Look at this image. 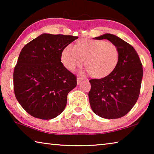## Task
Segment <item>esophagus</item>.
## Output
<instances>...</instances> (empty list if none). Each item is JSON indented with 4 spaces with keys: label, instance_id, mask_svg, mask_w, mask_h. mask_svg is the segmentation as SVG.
<instances>
[{
    "label": "esophagus",
    "instance_id": "34e87169",
    "mask_svg": "<svg viewBox=\"0 0 154 154\" xmlns=\"http://www.w3.org/2000/svg\"><path fill=\"white\" fill-rule=\"evenodd\" d=\"M83 77H78L77 78V84L79 85V83H80V82H82V81H83Z\"/></svg>",
    "mask_w": 154,
    "mask_h": 154
}]
</instances>
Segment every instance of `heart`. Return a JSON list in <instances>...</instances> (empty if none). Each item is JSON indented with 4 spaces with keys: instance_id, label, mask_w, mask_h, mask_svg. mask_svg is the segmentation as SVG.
<instances>
[{
    "instance_id": "1",
    "label": "heart",
    "mask_w": 154,
    "mask_h": 154,
    "mask_svg": "<svg viewBox=\"0 0 154 154\" xmlns=\"http://www.w3.org/2000/svg\"><path fill=\"white\" fill-rule=\"evenodd\" d=\"M119 49L116 45L104 40L82 38L76 44L64 48L61 60L64 66L72 71L83 63L92 77L103 78L113 72L118 64Z\"/></svg>"
}]
</instances>
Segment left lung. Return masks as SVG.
Here are the masks:
<instances>
[{
	"instance_id": "1",
	"label": "left lung",
	"mask_w": 154,
	"mask_h": 154,
	"mask_svg": "<svg viewBox=\"0 0 154 154\" xmlns=\"http://www.w3.org/2000/svg\"><path fill=\"white\" fill-rule=\"evenodd\" d=\"M95 39H107L119 49L116 69L102 79L89 82L88 94L94 113L105 119H117L126 115L137 103L143 79V66L133 47L118 36L105 34Z\"/></svg>"
}]
</instances>
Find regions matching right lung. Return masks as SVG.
I'll return each instance as SVG.
<instances>
[{
  "label": "right lung",
  "mask_w": 154,
  "mask_h": 154,
  "mask_svg": "<svg viewBox=\"0 0 154 154\" xmlns=\"http://www.w3.org/2000/svg\"><path fill=\"white\" fill-rule=\"evenodd\" d=\"M77 38L44 33L22 48L14 69V88L17 101L30 116L51 119L64 110L77 79L64 66L61 55Z\"/></svg>",
  "instance_id": "add662e5"
}]
</instances>
